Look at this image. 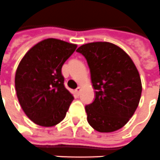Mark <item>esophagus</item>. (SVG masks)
<instances>
[{
    "label": "esophagus",
    "mask_w": 160,
    "mask_h": 160,
    "mask_svg": "<svg viewBox=\"0 0 160 160\" xmlns=\"http://www.w3.org/2000/svg\"><path fill=\"white\" fill-rule=\"evenodd\" d=\"M75 92L77 93L78 95H79V94H80V92H81V88H80V87L77 88V89H76V90H75Z\"/></svg>",
    "instance_id": "1"
}]
</instances>
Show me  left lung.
Segmentation results:
<instances>
[{
    "label": "left lung",
    "instance_id": "left-lung-1",
    "mask_svg": "<svg viewBox=\"0 0 160 160\" xmlns=\"http://www.w3.org/2000/svg\"><path fill=\"white\" fill-rule=\"evenodd\" d=\"M90 69L96 98L85 107L87 121L100 132H114L128 123L139 105L142 85L128 54L109 42H92L78 50Z\"/></svg>",
    "mask_w": 160,
    "mask_h": 160
}]
</instances>
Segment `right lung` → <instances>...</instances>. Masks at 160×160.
I'll use <instances>...</instances> for the list:
<instances>
[{
  "mask_svg": "<svg viewBox=\"0 0 160 160\" xmlns=\"http://www.w3.org/2000/svg\"><path fill=\"white\" fill-rule=\"evenodd\" d=\"M77 45L46 38L20 60L15 73L18 100L28 118L42 127H53L65 117L74 97L64 85L61 70Z\"/></svg>",
  "mask_w": 160,
  "mask_h": 160,
  "instance_id": "obj_1",
  "label": "right lung"
}]
</instances>
